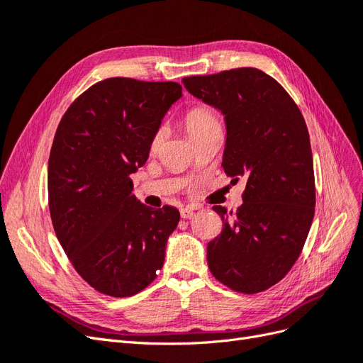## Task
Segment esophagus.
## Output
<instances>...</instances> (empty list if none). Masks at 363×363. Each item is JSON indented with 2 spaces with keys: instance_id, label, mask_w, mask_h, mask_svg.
I'll list each match as a JSON object with an SVG mask.
<instances>
[{
  "instance_id": "1",
  "label": "esophagus",
  "mask_w": 363,
  "mask_h": 363,
  "mask_svg": "<svg viewBox=\"0 0 363 363\" xmlns=\"http://www.w3.org/2000/svg\"><path fill=\"white\" fill-rule=\"evenodd\" d=\"M180 215H182V218H184V219H189V218H192V216L195 215V208L182 207V208H180Z\"/></svg>"
}]
</instances>
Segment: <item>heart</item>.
Instances as JSON below:
<instances>
[{
  "label": "heart",
  "mask_w": 363,
  "mask_h": 363,
  "mask_svg": "<svg viewBox=\"0 0 363 363\" xmlns=\"http://www.w3.org/2000/svg\"><path fill=\"white\" fill-rule=\"evenodd\" d=\"M184 124H186V128H188V131H189V135L195 136V135L201 133V131H204V130L221 127V119H219L218 113L213 111L212 107L195 106L191 108V111H188V113H186ZM162 138H163V128H157L150 139V151L151 152L159 150Z\"/></svg>",
  "instance_id": "b5f03b06"
}]
</instances>
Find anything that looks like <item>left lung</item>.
I'll list each match as a JSON object with an SVG mask.
<instances>
[{
	"mask_svg": "<svg viewBox=\"0 0 363 363\" xmlns=\"http://www.w3.org/2000/svg\"><path fill=\"white\" fill-rule=\"evenodd\" d=\"M183 84L225 116L223 168L233 183L247 180L236 212L213 206L223 232L207 244L208 269L236 292L267 291L298 259L315 215L306 121L283 86L256 68L184 77Z\"/></svg>",
	"mask_w": 363,
	"mask_h": 363,
	"instance_id": "8db88e82",
	"label": "left lung"
}]
</instances>
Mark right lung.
Wrapping results in <instances>:
<instances>
[{
    "mask_svg": "<svg viewBox=\"0 0 363 363\" xmlns=\"http://www.w3.org/2000/svg\"><path fill=\"white\" fill-rule=\"evenodd\" d=\"M182 96L175 82L112 77L68 107L48 160L54 232L75 271L98 292L131 296L157 277L175 207L152 208L131 194L150 139Z\"/></svg>",
    "mask_w": 363,
    "mask_h": 363,
    "instance_id": "obj_1",
    "label": "right lung"
}]
</instances>
